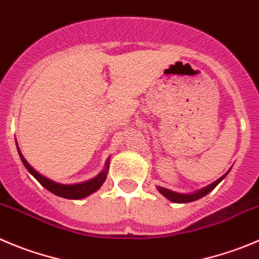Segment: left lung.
Instances as JSON below:
<instances>
[{
	"label": "left lung",
	"mask_w": 259,
	"mask_h": 259,
	"mask_svg": "<svg viewBox=\"0 0 259 259\" xmlns=\"http://www.w3.org/2000/svg\"><path fill=\"white\" fill-rule=\"evenodd\" d=\"M229 171H230V169H229V170L226 171L223 177H220L218 181H215L213 183L208 184L207 187H203L202 189H198L197 192H193V193H179V192L170 191V189H166V188H164V187H159V186H157L156 188H157V191H159L162 196L166 197L169 201L176 202V203H188V202L197 201V199L202 198V197H205L206 194L210 193V192L212 191V189L215 188V187L218 186V184L220 183V182L223 181L226 176H228Z\"/></svg>",
	"instance_id": "obj_1"
}]
</instances>
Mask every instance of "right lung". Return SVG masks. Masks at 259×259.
<instances>
[{
    "label": "right lung",
    "instance_id": "1",
    "mask_svg": "<svg viewBox=\"0 0 259 259\" xmlns=\"http://www.w3.org/2000/svg\"><path fill=\"white\" fill-rule=\"evenodd\" d=\"M16 147L17 151H19V156H20L21 161H23L24 166L28 169L29 173L41 184L46 189H48L49 192H52L53 194L58 197H63V198L67 199H81L85 198V197L90 196L91 193H94L97 192L100 187L103 186V183L107 179V174H108V169H109V157L105 161V166L97 177H94L93 179H89L86 182H81V183H75V184H62V183H57V182L52 181V179L47 178V177L41 176L39 171H36L35 169L26 161L25 157L23 156L21 154L20 149H19V145L16 142Z\"/></svg>",
    "mask_w": 259,
    "mask_h": 259
}]
</instances>
